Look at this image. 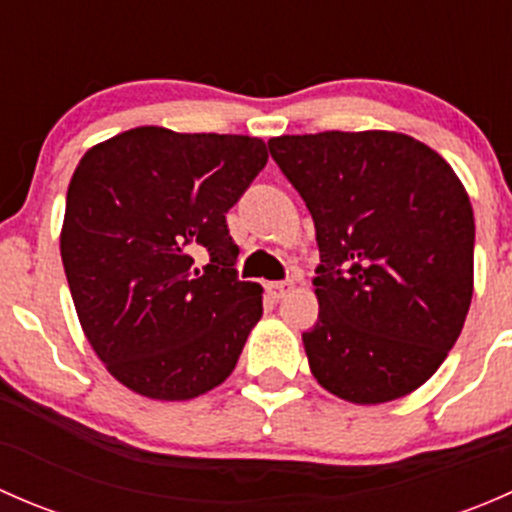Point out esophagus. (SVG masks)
Here are the masks:
<instances>
[{
	"mask_svg": "<svg viewBox=\"0 0 512 512\" xmlns=\"http://www.w3.org/2000/svg\"><path fill=\"white\" fill-rule=\"evenodd\" d=\"M265 289L272 299H282L292 289V282H267Z\"/></svg>",
	"mask_w": 512,
	"mask_h": 512,
	"instance_id": "34e87169",
	"label": "esophagus"
}]
</instances>
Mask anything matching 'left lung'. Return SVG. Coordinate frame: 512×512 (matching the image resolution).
I'll use <instances>...</instances> for the list:
<instances>
[{
    "label": "left lung",
    "mask_w": 512,
    "mask_h": 512,
    "mask_svg": "<svg viewBox=\"0 0 512 512\" xmlns=\"http://www.w3.org/2000/svg\"><path fill=\"white\" fill-rule=\"evenodd\" d=\"M267 146L317 230L319 319L302 334L314 379L361 406L411 394L443 364L471 307L466 188L404 133L324 131Z\"/></svg>",
    "instance_id": "8db88e82"
}]
</instances>
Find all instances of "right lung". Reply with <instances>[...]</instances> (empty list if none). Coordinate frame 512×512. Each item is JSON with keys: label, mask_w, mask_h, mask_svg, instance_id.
Segmentation results:
<instances>
[{"label": "right lung", "mask_w": 512, "mask_h": 512, "mask_svg": "<svg viewBox=\"0 0 512 512\" xmlns=\"http://www.w3.org/2000/svg\"><path fill=\"white\" fill-rule=\"evenodd\" d=\"M260 138L131 128L71 175L61 260L81 329L136 394L188 401L235 369L262 317L225 213L265 168ZM208 251L203 271L194 255Z\"/></svg>", "instance_id": "1"}]
</instances>
